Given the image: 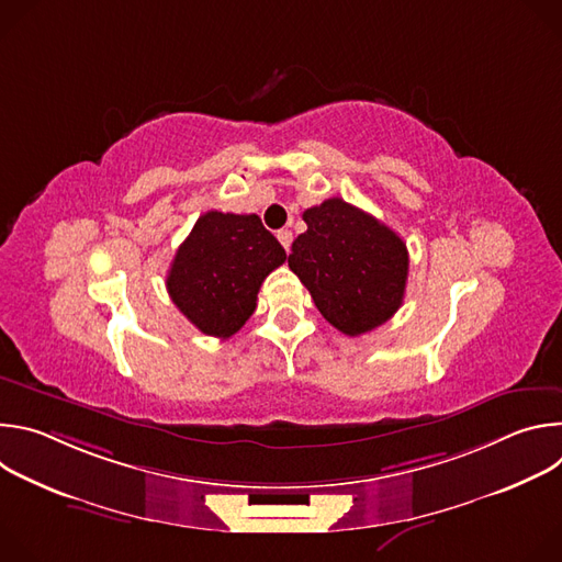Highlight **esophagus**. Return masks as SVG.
Returning <instances> with one entry per match:
<instances>
[{
  "label": "esophagus",
  "mask_w": 562,
  "mask_h": 562,
  "mask_svg": "<svg viewBox=\"0 0 562 562\" xmlns=\"http://www.w3.org/2000/svg\"><path fill=\"white\" fill-rule=\"evenodd\" d=\"M278 239H280V245L284 247V251L289 254L291 243H293V233H291L289 228H280V231H278Z\"/></svg>",
  "instance_id": "34e87169"
}]
</instances>
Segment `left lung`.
Returning a JSON list of instances; mask_svg holds the SVG:
<instances>
[{"label":"left lung","mask_w":562,"mask_h":562,"mask_svg":"<svg viewBox=\"0 0 562 562\" xmlns=\"http://www.w3.org/2000/svg\"><path fill=\"white\" fill-rule=\"evenodd\" d=\"M291 271L338 331L362 336L384 325L405 297L409 254L395 231L362 209L331 198L302 213Z\"/></svg>","instance_id":"obj_1"}]
</instances>
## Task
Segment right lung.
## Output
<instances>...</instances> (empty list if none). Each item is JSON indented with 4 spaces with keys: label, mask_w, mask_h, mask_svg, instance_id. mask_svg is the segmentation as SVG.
<instances>
[{
    "label": "right lung",
    "mask_w": 562,
    "mask_h": 562,
    "mask_svg": "<svg viewBox=\"0 0 562 562\" xmlns=\"http://www.w3.org/2000/svg\"><path fill=\"white\" fill-rule=\"evenodd\" d=\"M284 260L282 245L256 213L209 211L180 245L167 289L202 334L231 338L254 315L265 278Z\"/></svg>",
    "instance_id": "1"
}]
</instances>
